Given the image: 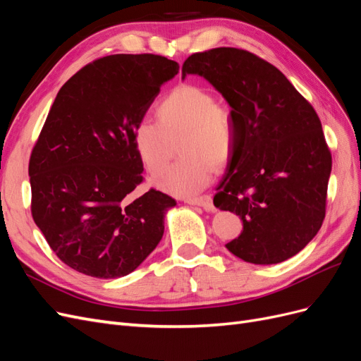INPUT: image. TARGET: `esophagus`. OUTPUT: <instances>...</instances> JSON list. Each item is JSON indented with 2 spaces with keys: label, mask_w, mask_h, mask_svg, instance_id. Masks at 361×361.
<instances>
[{
  "label": "esophagus",
  "mask_w": 361,
  "mask_h": 361,
  "mask_svg": "<svg viewBox=\"0 0 361 361\" xmlns=\"http://www.w3.org/2000/svg\"><path fill=\"white\" fill-rule=\"evenodd\" d=\"M185 203H188V204H195V206H200V207H203V209H204V211H207V212L214 211V203H212V197H211V195H202V197L187 199V200H185Z\"/></svg>",
  "instance_id": "obj_1"
}]
</instances>
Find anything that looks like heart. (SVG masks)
Here are the masks:
<instances>
[{
  "label": "heart",
  "instance_id": "b5f03b06",
  "mask_svg": "<svg viewBox=\"0 0 361 361\" xmlns=\"http://www.w3.org/2000/svg\"><path fill=\"white\" fill-rule=\"evenodd\" d=\"M157 120L145 118L134 129V145L152 174L167 166L173 143L179 138V155L154 180L155 187L178 197H191L209 185L214 166L231 161L236 129L232 111L216 105L214 96L197 85H179L157 106Z\"/></svg>",
  "mask_w": 361,
  "mask_h": 361
}]
</instances>
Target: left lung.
<instances>
[{"mask_svg":"<svg viewBox=\"0 0 361 361\" xmlns=\"http://www.w3.org/2000/svg\"><path fill=\"white\" fill-rule=\"evenodd\" d=\"M187 75L212 84L235 120V150L214 204L244 227L226 248L255 265L300 253L322 226L331 173L318 114L276 66L244 49L192 54Z\"/></svg>","mask_w":361,"mask_h":361,"instance_id":"left-lung-1","label":"left lung"}]
</instances>
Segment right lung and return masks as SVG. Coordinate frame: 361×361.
Returning a JSON list of instances; mask_svg holds the SVG:
<instances>
[{
  "label": "right lung",
  "mask_w": 361,
  "mask_h": 361,
  "mask_svg": "<svg viewBox=\"0 0 361 361\" xmlns=\"http://www.w3.org/2000/svg\"><path fill=\"white\" fill-rule=\"evenodd\" d=\"M178 72L166 57L116 54L87 64L57 93L30 158L31 214L72 269L123 277L159 244L176 200L157 190L134 197L143 182L134 129Z\"/></svg>",
  "instance_id": "add662e5"
}]
</instances>
